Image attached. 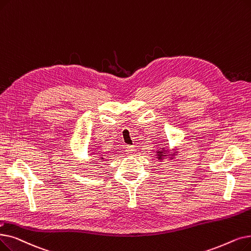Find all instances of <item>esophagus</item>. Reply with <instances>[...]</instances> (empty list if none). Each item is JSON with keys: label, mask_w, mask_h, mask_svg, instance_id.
Wrapping results in <instances>:
<instances>
[{"label": "esophagus", "mask_w": 251, "mask_h": 251, "mask_svg": "<svg viewBox=\"0 0 251 251\" xmlns=\"http://www.w3.org/2000/svg\"><path fill=\"white\" fill-rule=\"evenodd\" d=\"M126 152H127L128 156H131L135 152V149L131 146H128V147H126Z\"/></svg>", "instance_id": "obj_1"}]
</instances>
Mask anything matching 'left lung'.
<instances>
[{
	"instance_id": "obj_1",
	"label": "left lung",
	"mask_w": 251,
	"mask_h": 251,
	"mask_svg": "<svg viewBox=\"0 0 251 251\" xmlns=\"http://www.w3.org/2000/svg\"><path fill=\"white\" fill-rule=\"evenodd\" d=\"M172 151H174L173 152L170 151V150L167 149V147H166V149H164V148L159 149L158 151H156V152H157V154H156L157 159L159 161H163V160L166 159V158H169L170 160H173L174 158L177 156V152L178 151L176 150H172Z\"/></svg>"
}]
</instances>
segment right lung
<instances>
[{
    "label": "right lung",
    "instance_id": "add662e5",
    "mask_svg": "<svg viewBox=\"0 0 251 251\" xmlns=\"http://www.w3.org/2000/svg\"><path fill=\"white\" fill-rule=\"evenodd\" d=\"M99 159H100V161H104V158H103V157H102V156H101V155H100V157H99Z\"/></svg>",
    "mask_w": 251,
    "mask_h": 251
}]
</instances>
